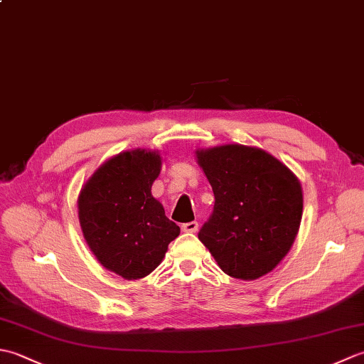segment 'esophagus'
I'll list each match as a JSON object with an SVG mask.
<instances>
[{
	"instance_id": "1",
	"label": "esophagus",
	"mask_w": 364,
	"mask_h": 364,
	"mask_svg": "<svg viewBox=\"0 0 364 364\" xmlns=\"http://www.w3.org/2000/svg\"><path fill=\"white\" fill-rule=\"evenodd\" d=\"M181 230L184 233H197L198 231V222H186L181 225Z\"/></svg>"
}]
</instances>
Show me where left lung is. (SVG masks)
Wrapping results in <instances>:
<instances>
[{
	"label": "left lung",
	"instance_id": "8db88e82",
	"mask_svg": "<svg viewBox=\"0 0 364 364\" xmlns=\"http://www.w3.org/2000/svg\"><path fill=\"white\" fill-rule=\"evenodd\" d=\"M214 192V208L198 239L223 272L255 280L289 252L304 197L291 170L264 150L223 145L197 151Z\"/></svg>",
	"mask_w": 364,
	"mask_h": 364
}]
</instances>
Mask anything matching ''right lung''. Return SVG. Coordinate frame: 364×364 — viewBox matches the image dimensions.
<instances>
[{
    "mask_svg": "<svg viewBox=\"0 0 364 364\" xmlns=\"http://www.w3.org/2000/svg\"><path fill=\"white\" fill-rule=\"evenodd\" d=\"M159 170L158 153H120L92 175L80 194V223L90 250L127 280L153 272L180 235V227L151 196Z\"/></svg>",
    "mask_w": 364,
    "mask_h": 364,
    "instance_id": "1",
    "label": "right lung"
}]
</instances>
